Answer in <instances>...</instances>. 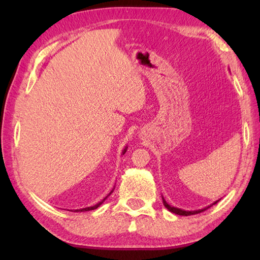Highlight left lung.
I'll use <instances>...</instances> for the list:
<instances>
[{
    "instance_id": "1",
    "label": "left lung",
    "mask_w": 260,
    "mask_h": 260,
    "mask_svg": "<svg viewBox=\"0 0 260 260\" xmlns=\"http://www.w3.org/2000/svg\"><path fill=\"white\" fill-rule=\"evenodd\" d=\"M161 199H162V204H164V206H165V208H166L167 210L171 211V212H172V213L179 214V215H191V214L201 213V212H203V211H205L206 209H209L210 206H212V205H214V204H217L218 202L220 201V200L215 201V202H213L212 204H210L209 206H206V208H203V209H200V210H193V211H187V210H182V209H179V208H175V206L170 205V204L167 203V202L164 200V197H162V196H161Z\"/></svg>"
}]
</instances>
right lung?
Masks as SVG:
<instances>
[{
  "instance_id": "1",
  "label": "right lung",
  "mask_w": 260,
  "mask_h": 260,
  "mask_svg": "<svg viewBox=\"0 0 260 260\" xmlns=\"http://www.w3.org/2000/svg\"><path fill=\"white\" fill-rule=\"evenodd\" d=\"M126 150H127V147H125V149H124V150H122V155H124V153L126 152ZM113 189H114V188H113ZM113 189H112V190H111V191H110V192H109V195H108V196H105V197H104V199H103L102 201H101V202H99V203H98V204H95V205H93V206H88V208H83V209L74 210V211H76V212H79V211H80V212H85V211H90V210H95V209H98V208H99V206H100L101 204H102V203H103V202H104L105 200H107V199H108V197H109L110 195H111V192L113 191Z\"/></svg>"
}]
</instances>
